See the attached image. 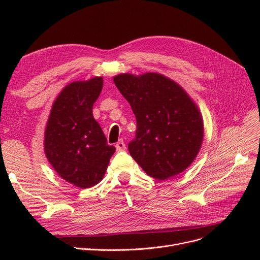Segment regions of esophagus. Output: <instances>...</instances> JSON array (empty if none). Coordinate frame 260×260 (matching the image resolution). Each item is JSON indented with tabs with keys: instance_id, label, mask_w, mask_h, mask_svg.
Returning a JSON list of instances; mask_svg holds the SVG:
<instances>
[{
	"instance_id": "esophagus-1",
	"label": "esophagus",
	"mask_w": 260,
	"mask_h": 260,
	"mask_svg": "<svg viewBox=\"0 0 260 260\" xmlns=\"http://www.w3.org/2000/svg\"><path fill=\"white\" fill-rule=\"evenodd\" d=\"M125 148H127V147H125V144H124V142H123L122 140H120L119 142L116 143V149H117V151H124Z\"/></svg>"
}]
</instances>
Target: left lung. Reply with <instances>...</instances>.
<instances>
[{
	"mask_svg": "<svg viewBox=\"0 0 260 260\" xmlns=\"http://www.w3.org/2000/svg\"><path fill=\"white\" fill-rule=\"evenodd\" d=\"M114 82L137 118L136 137L128 144L132 158L158 180L184 171L204 138L203 117L193 100L182 86L157 73L120 74Z\"/></svg>",
	"mask_w": 260,
	"mask_h": 260,
	"instance_id": "8db88e82",
	"label": "left lung"
}]
</instances>
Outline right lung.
Listing matches in <instances>:
<instances>
[{"label":"right lung","mask_w":260,"mask_h":260,"mask_svg":"<svg viewBox=\"0 0 260 260\" xmlns=\"http://www.w3.org/2000/svg\"><path fill=\"white\" fill-rule=\"evenodd\" d=\"M102 89V77L67 84L54 101L45 127L46 158L59 177L80 188L104 178L116 151L92 113Z\"/></svg>","instance_id":"right-lung-1"}]
</instances>
